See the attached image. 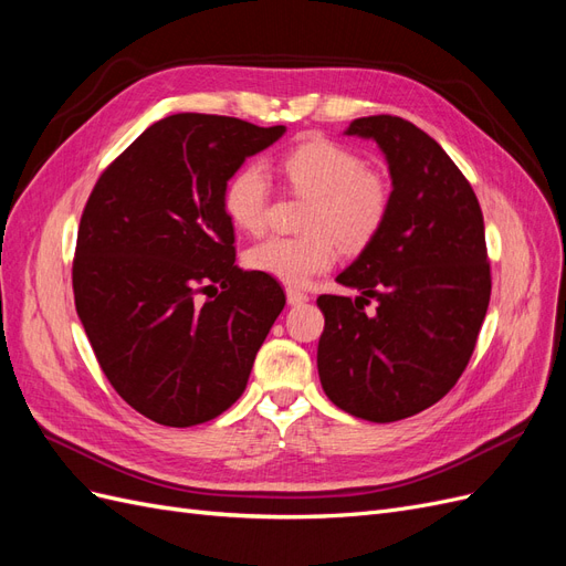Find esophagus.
<instances>
[{"label": "esophagus", "mask_w": 566, "mask_h": 566, "mask_svg": "<svg viewBox=\"0 0 566 566\" xmlns=\"http://www.w3.org/2000/svg\"><path fill=\"white\" fill-rule=\"evenodd\" d=\"M285 295H287L290 306H297V304H304L306 300H310V295L302 293V290H297V287H287Z\"/></svg>", "instance_id": "1"}]
</instances>
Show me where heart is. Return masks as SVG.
Returning a JSON list of instances; mask_svg holds the SVG:
<instances>
[{"label":"heart","mask_w":566,"mask_h":566,"mask_svg":"<svg viewBox=\"0 0 566 566\" xmlns=\"http://www.w3.org/2000/svg\"><path fill=\"white\" fill-rule=\"evenodd\" d=\"M281 169L287 186L310 198L302 219L306 233L266 238L248 250L245 262L252 271L300 287L335 264L337 243L361 250L380 233L391 208V184L356 150L323 136L287 150ZM269 200L266 169L248 163L229 177L221 208L235 229L262 233Z\"/></svg>","instance_id":"1"}]
</instances>
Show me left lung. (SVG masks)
Wrapping results in <instances>:
<instances>
[{"label": "left lung", "mask_w": 566, "mask_h": 566, "mask_svg": "<svg viewBox=\"0 0 566 566\" xmlns=\"http://www.w3.org/2000/svg\"><path fill=\"white\" fill-rule=\"evenodd\" d=\"M345 134L385 153L391 208L337 276L361 295L316 300L318 378L345 413L394 422L447 397L474 352L491 297L484 217L447 150L408 119L358 117ZM370 298L376 312L366 315Z\"/></svg>", "instance_id": "8db88e82"}]
</instances>
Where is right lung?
Returning a JSON list of instances; mask_svg holds the SVG:
<instances>
[{"instance_id":"add662e5","label":"right lung","mask_w":566,"mask_h":566,"mask_svg":"<svg viewBox=\"0 0 566 566\" xmlns=\"http://www.w3.org/2000/svg\"><path fill=\"white\" fill-rule=\"evenodd\" d=\"M283 132L169 115L119 153L84 205L75 310L113 389L153 422L191 427L231 408L283 312L276 279L235 266L221 208L229 177Z\"/></svg>"}]
</instances>
